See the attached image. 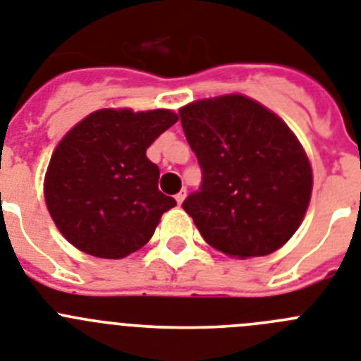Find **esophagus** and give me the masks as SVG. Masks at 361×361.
<instances>
[{"label": "esophagus", "mask_w": 361, "mask_h": 361, "mask_svg": "<svg viewBox=\"0 0 361 361\" xmlns=\"http://www.w3.org/2000/svg\"><path fill=\"white\" fill-rule=\"evenodd\" d=\"M184 199H186V190H180V192H178L177 195H175V201H177L178 204H183Z\"/></svg>", "instance_id": "esophagus-1"}]
</instances>
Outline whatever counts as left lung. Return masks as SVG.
Here are the masks:
<instances>
[{
  "instance_id": "1",
  "label": "left lung",
  "mask_w": 361,
  "mask_h": 361,
  "mask_svg": "<svg viewBox=\"0 0 361 361\" xmlns=\"http://www.w3.org/2000/svg\"><path fill=\"white\" fill-rule=\"evenodd\" d=\"M178 115L202 171L183 208L204 241L239 259L281 248L312 193V168L288 126L243 94L192 102Z\"/></svg>"
}]
</instances>
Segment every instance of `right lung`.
<instances>
[{
  "label": "right lung",
  "instance_id": "obj_1",
  "mask_svg": "<svg viewBox=\"0 0 361 361\" xmlns=\"http://www.w3.org/2000/svg\"><path fill=\"white\" fill-rule=\"evenodd\" d=\"M177 120L168 109H100L61 138L43 190L49 214L71 245L122 259L149 241L177 202L159 190V166L146 149Z\"/></svg>",
  "mask_w": 361,
  "mask_h": 361
}]
</instances>
